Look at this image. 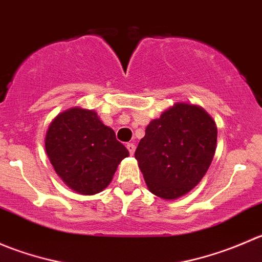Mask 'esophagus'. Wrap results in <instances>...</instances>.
Here are the masks:
<instances>
[{"mask_svg": "<svg viewBox=\"0 0 262 262\" xmlns=\"http://www.w3.org/2000/svg\"><path fill=\"white\" fill-rule=\"evenodd\" d=\"M126 148H128V150H129V153H130V155H134V152H136V144L128 143V144H126Z\"/></svg>", "mask_w": 262, "mask_h": 262, "instance_id": "34e87169", "label": "esophagus"}]
</instances>
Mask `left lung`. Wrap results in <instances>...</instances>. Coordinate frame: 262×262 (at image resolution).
<instances>
[{
  "mask_svg": "<svg viewBox=\"0 0 262 262\" xmlns=\"http://www.w3.org/2000/svg\"><path fill=\"white\" fill-rule=\"evenodd\" d=\"M215 144L216 126L209 114L179 102L148 124L134 156L150 192L171 200L199 184L212 163Z\"/></svg>",
  "mask_w": 262,
  "mask_h": 262,
  "instance_id": "8db88e82",
  "label": "left lung"
}]
</instances>
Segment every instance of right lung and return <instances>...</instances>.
I'll list each match as a JSON object with an SVG mask.
<instances>
[{
  "label": "right lung",
  "instance_id": "right-lung-1",
  "mask_svg": "<svg viewBox=\"0 0 262 262\" xmlns=\"http://www.w3.org/2000/svg\"><path fill=\"white\" fill-rule=\"evenodd\" d=\"M46 149L55 172L83 195L102 191L129 152L92 110L72 107L52 121Z\"/></svg>",
  "mask_w": 262,
  "mask_h": 262
}]
</instances>
